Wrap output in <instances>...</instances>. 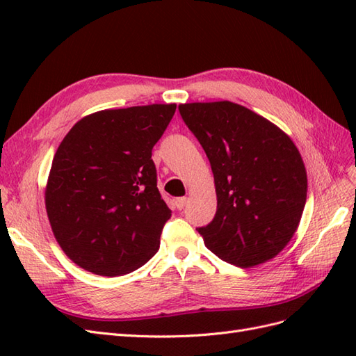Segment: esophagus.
Instances as JSON below:
<instances>
[{
  "label": "esophagus",
  "mask_w": 356,
  "mask_h": 356,
  "mask_svg": "<svg viewBox=\"0 0 356 356\" xmlns=\"http://www.w3.org/2000/svg\"><path fill=\"white\" fill-rule=\"evenodd\" d=\"M174 205H176L177 209H184L186 207V197H179L174 202Z\"/></svg>",
  "instance_id": "esophagus-1"
}]
</instances>
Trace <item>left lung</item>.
Segmentation results:
<instances>
[{"label":"left lung","mask_w":356,"mask_h":356,"mask_svg":"<svg viewBox=\"0 0 356 356\" xmlns=\"http://www.w3.org/2000/svg\"><path fill=\"white\" fill-rule=\"evenodd\" d=\"M214 174L217 211L197 231L211 252L251 268L289 243L303 214L307 176L287 134L229 101L179 105Z\"/></svg>","instance_id":"left-lung-1"}]
</instances>
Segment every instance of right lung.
I'll return each mask as SVG.
<instances>
[{"label":"right lung","mask_w":356,"mask_h":356,"mask_svg":"<svg viewBox=\"0 0 356 356\" xmlns=\"http://www.w3.org/2000/svg\"><path fill=\"white\" fill-rule=\"evenodd\" d=\"M174 111L176 104L97 111L58 147L45 208L59 246L82 269L124 275L157 252L171 211L151 151Z\"/></svg>","instance_id":"add662e5"}]
</instances>
